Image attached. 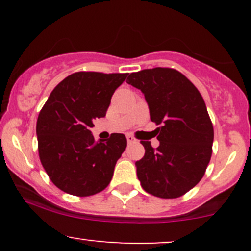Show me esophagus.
Listing matches in <instances>:
<instances>
[{
	"label": "esophagus",
	"mask_w": 251,
	"mask_h": 251,
	"mask_svg": "<svg viewBox=\"0 0 251 251\" xmlns=\"http://www.w3.org/2000/svg\"><path fill=\"white\" fill-rule=\"evenodd\" d=\"M126 139H127V143H129V144H131V143H134L135 142V139H134V138L133 137H132V135H126Z\"/></svg>",
	"instance_id": "esophagus-1"
}]
</instances>
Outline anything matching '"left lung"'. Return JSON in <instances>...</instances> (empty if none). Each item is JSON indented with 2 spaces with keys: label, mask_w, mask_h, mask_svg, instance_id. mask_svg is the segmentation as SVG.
Wrapping results in <instances>:
<instances>
[{
  "label": "left lung",
  "mask_w": 251,
  "mask_h": 251,
  "mask_svg": "<svg viewBox=\"0 0 251 251\" xmlns=\"http://www.w3.org/2000/svg\"><path fill=\"white\" fill-rule=\"evenodd\" d=\"M157 125L159 146L142 140L145 154L135 162L143 189L159 198H177L200 183L212 153L214 127L205 102L186 76L172 68L131 73Z\"/></svg>",
  "instance_id": "1"
}]
</instances>
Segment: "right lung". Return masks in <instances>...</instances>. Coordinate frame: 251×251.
Returning <instances> with one entry per match:
<instances>
[{"label": "right lung", "mask_w": 251, "mask_h": 251, "mask_svg": "<svg viewBox=\"0 0 251 251\" xmlns=\"http://www.w3.org/2000/svg\"><path fill=\"white\" fill-rule=\"evenodd\" d=\"M128 73L77 72L63 79L36 123L39 155L48 177L63 192L86 197L102 191L127 140L122 133L97 142L93 120L106 116L114 91Z\"/></svg>", "instance_id": "obj_1"}]
</instances>
